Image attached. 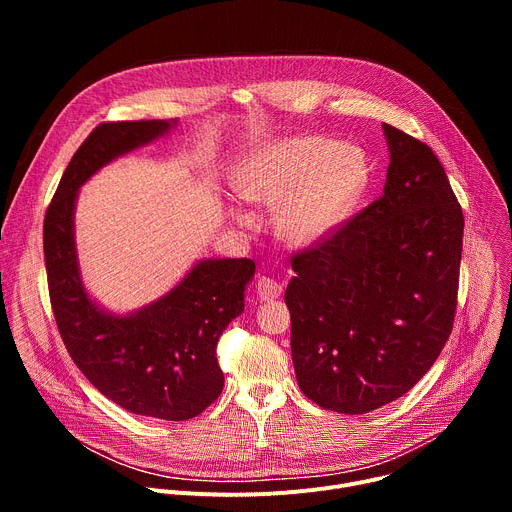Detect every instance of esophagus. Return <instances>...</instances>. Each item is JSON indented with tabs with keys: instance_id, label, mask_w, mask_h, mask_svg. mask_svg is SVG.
Returning a JSON list of instances; mask_svg holds the SVG:
<instances>
[{
	"instance_id": "34e87169",
	"label": "esophagus",
	"mask_w": 512,
	"mask_h": 512,
	"mask_svg": "<svg viewBox=\"0 0 512 512\" xmlns=\"http://www.w3.org/2000/svg\"><path fill=\"white\" fill-rule=\"evenodd\" d=\"M255 291H257V296H259L261 302H271V300H275V298L281 296V285H279L275 279L263 275V277L257 279Z\"/></svg>"
}]
</instances>
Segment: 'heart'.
<instances>
[{"label": "heart", "instance_id": "b5f03b06", "mask_svg": "<svg viewBox=\"0 0 512 512\" xmlns=\"http://www.w3.org/2000/svg\"><path fill=\"white\" fill-rule=\"evenodd\" d=\"M369 184V164L354 145L318 135L289 137L251 154L235 172L239 198L275 206V235L291 247H314L346 221ZM235 218L253 225L249 212Z\"/></svg>", "mask_w": 512, "mask_h": 512}]
</instances>
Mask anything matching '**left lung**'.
<instances>
[{
    "label": "left lung",
    "instance_id": "obj_1",
    "mask_svg": "<svg viewBox=\"0 0 512 512\" xmlns=\"http://www.w3.org/2000/svg\"><path fill=\"white\" fill-rule=\"evenodd\" d=\"M383 194L291 261L285 289L302 393L358 415L403 397L454 326L464 214L431 148L383 123Z\"/></svg>",
    "mask_w": 512,
    "mask_h": 512
}]
</instances>
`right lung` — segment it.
I'll return each instance as SVG.
<instances>
[{
	"label": "right lung",
	"mask_w": 512,
	"mask_h": 512,
	"mask_svg": "<svg viewBox=\"0 0 512 512\" xmlns=\"http://www.w3.org/2000/svg\"><path fill=\"white\" fill-rule=\"evenodd\" d=\"M176 119L103 123L68 162L44 218L52 312L68 354L113 403L145 417L184 421L223 393L216 360L223 330L245 310L251 259H200L160 300L113 314L81 275L75 208L81 186L113 160L154 143Z\"/></svg>",
	"instance_id": "right-lung-1"
}]
</instances>
